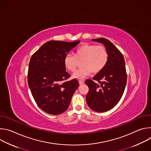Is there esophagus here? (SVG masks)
<instances>
[{
	"label": "esophagus",
	"mask_w": 151,
	"mask_h": 151,
	"mask_svg": "<svg viewBox=\"0 0 151 151\" xmlns=\"http://www.w3.org/2000/svg\"><path fill=\"white\" fill-rule=\"evenodd\" d=\"M79 85H82V84L84 83V81H82V80L79 81Z\"/></svg>",
	"instance_id": "1"
}]
</instances>
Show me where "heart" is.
I'll return each mask as SVG.
<instances>
[{"mask_svg": "<svg viewBox=\"0 0 151 151\" xmlns=\"http://www.w3.org/2000/svg\"><path fill=\"white\" fill-rule=\"evenodd\" d=\"M109 54L103 45L84 44L79 46L75 52V55L68 54L64 57V64L69 71L75 70L77 60L83 59L82 68L76 70L72 75L74 79L81 80L89 76L91 72L97 73L101 71L108 61Z\"/></svg>", "mask_w": 151, "mask_h": 151, "instance_id": "heart-1", "label": "heart"}]
</instances>
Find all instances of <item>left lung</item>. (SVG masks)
Listing matches in <instances>:
<instances>
[{"label":"left lung","instance_id":"left-lung-1","mask_svg":"<svg viewBox=\"0 0 151 151\" xmlns=\"http://www.w3.org/2000/svg\"><path fill=\"white\" fill-rule=\"evenodd\" d=\"M92 40L103 44L109 57L104 69L93 77V80L85 81L89 88L86 99L92 110L104 112L114 107L123 95L127 79L125 63L122 54L108 39Z\"/></svg>","mask_w":151,"mask_h":151}]
</instances>
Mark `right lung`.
<instances>
[{
    "label": "right lung",
    "mask_w": 151,
    "mask_h": 151,
    "mask_svg": "<svg viewBox=\"0 0 151 151\" xmlns=\"http://www.w3.org/2000/svg\"><path fill=\"white\" fill-rule=\"evenodd\" d=\"M79 42L50 40L30 58L27 75L29 88L37 106L49 114L57 115L65 112L79 87L77 79L66 81L70 75L66 71L64 59Z\"/></svg>",
    "instance_id": "add662e5"
}]
</instances>
